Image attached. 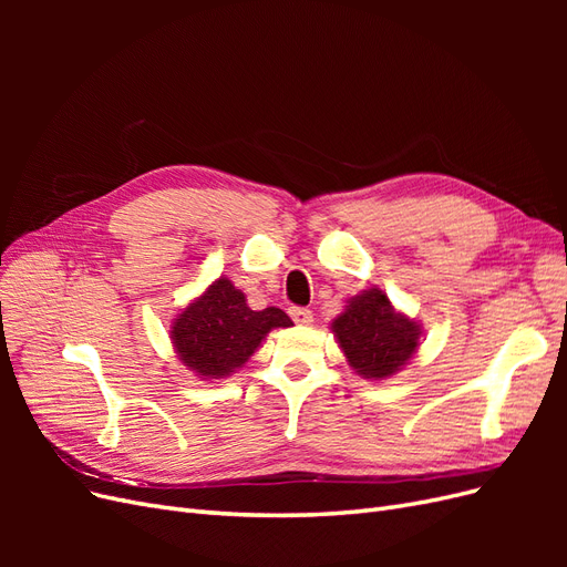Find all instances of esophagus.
Masks as SVG:
<instances>
[{"instance_id": "34e87169", "label": "esophagus", "mask_w": 567, "mask_h": 567, "mask_svg": "<svg viewBox=\"0 0 567 567\" xmlns=\"http://www.w3.org/2000/svg\"><path fill=\"white\" fill-rule=\"evenodd\" d=\"M290 317H293V321L296 323H302V326H307L312 321V312L307 310V307H290V312H288Z\"/></svg>"}]
</instances>
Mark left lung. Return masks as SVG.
I'll return each mask as SVG.
<instances>
[{
    "mask_svg": "<svg viewBox=\"0 0 567 567\" xmlns=\"http://www.w3.org/2000/svg\"><path fill=\"white\" fill-rule=\"evenodd\" d=\"M333 333L350 367L364 379H388L400 371L419 348V326L392 310L379 288L350 300L336 321Z\"/></svg>",
    "mask_w": 567,
    "mask_h": 567,
    "instance_id": "1",
    "label": "left lung"
}]
</instances>
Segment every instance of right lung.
Here are the masks:
<instances>
[{
	"mask_svg": "<svg viewBox=\"0 0 567 567\" xmlns=\"http://www.w3.org/2000/svg\"><path fill=\"white\" fill-rule=\"evenodd\" d=\"M290 323L279 307L250 310L241 290L229 279H217L175 319L173 340L184 367L205 379H221L246 364L271 329Z\"/></svg>",
	"mask_w": 567,
	"mask_h": 567,
	"instance_id": "1",
	"label": "right lung"
}]
</instances>
